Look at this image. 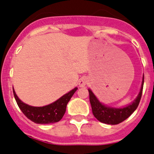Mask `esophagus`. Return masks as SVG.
Listing matches in <instances>:
<instances>
[{
  "mask_svg": "<svg viewBox=\"0 0 154 154\" xmlns=\"http://www.w3.org/2000/svg\"><path fill=\"white\" fill-rule=\"evenodd\" d=\"M88 84V79L86 78H82L81 79L79 82V85L81 88H83V87H85Z\"/></svg>",
  "mask_w": 154,
  "mask_h": 154,
  "instance_id": "esophagus-1",
  "label": "esophagus"
}]
</instances>
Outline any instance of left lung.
Returning a JSON list of instances; mask_svg holds the SVG:
<instances>
[{
	"label": "left lung",
	"mask_w": 154,
	"mask_h": 154,
	"mask_svg": "<svg viewBox=\"0 0 154 154\" xmlns=\"http://www.w3.org/2000/svg\"><path fill=\"white\" fill-rule=\"evenodd\" d=\"M144 82V75L143 76V81L141 84L140 91L139 92L138 96L136 98L135 100L130 105L123 108H115V107H110L108 106L103 104L99 101V99L96 98L95 94L92 92L90 89H89V101H90L91 106H92V113L94 116L101 123L106 124L116 125L122 123L123 121L127 119L132 113H133L137 108L140 101L141 96H142L143 87Z\"/></svg>",
	"instance_id": "left-lung-1"
}]
</instances>
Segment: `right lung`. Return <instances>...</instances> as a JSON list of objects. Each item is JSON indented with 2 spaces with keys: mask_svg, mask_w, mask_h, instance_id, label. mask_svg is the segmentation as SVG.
Returning <instances> with one entry per match:
<instances>
[{
  "mask_svg": "<svg viewBox=\"0 0 154 154\" xmlns=\"http://www.w3.org/2000/svg\"><path fill=\"white\" fill-rule=\"evenodd\" d=\"M77 89L78 88L75 87V89L71 90L68 93L65 94L64 96H62L54 103L40 107L31 106L26 103H23L21 99L17 97L14 89L13 92L17 106L27 118L35 123L49 124V123H57L62 119L66 110L68 103Z\"/></svg>",
  "mask_w": 154,
  "mask_h": 154,
  "instance_id": "right-lung-1",
  "label": "right lung"
}]
</instances>
